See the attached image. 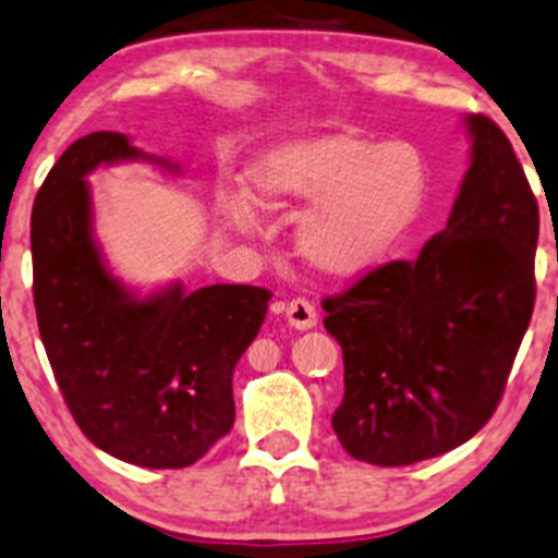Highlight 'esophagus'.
Here are the masks:
<instances>
[{"label":"esophagus","mask_w":558,"mask_h":558,"mask_svg":"<svg viewBox=\"0 0 558 558\" xmlns=\"http://www.w3.org/2000/svg\"><path fill=\"white\" fill-rule=\"evenodd\" d=\"M287 314V322H290L295 330H312L314 325H317V308H314L312 301H306V298H292L290 303H287L284 308Z\"/></svg>","instance_id":"34e87169"}]
</instances>
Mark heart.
<instances>
[{"mask_svg":"<svg viewBox=\"0 0 558 558\" xmlns=\"http://www.w3.org/2000/svg\"><path fill=\"white\" fill-rule=\"evenodd\" d=\"M427 163L408 142L376 145L357 134H317L281 142L252 160L244 198L263 215L298 220L303 260L327 277L371 271L413 228L427 198ZM228 222L252 233L244 206H228Z\"/></svg>","mask_w":558,"mask_h":558,"instance_id":"obj_1","label":"heart"}]
</instances>
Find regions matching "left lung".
I'll return each mask as SVG.
<instances>
[{"mask_svg": "<svg viewBox=\"0 0 558 558\" xmlns=\"http://www.w3.org/2000/svg\"><path fill=\"white\" fill-rule=\"evenodd\" d=\"M470 169L416 260L322 301L341 343V446L381 468L440 457L492 418L535 308L539 211L508 136L470 114Z\"/></svg>", "mask_w": 558, "mask_h": 558, "instance_id": "obj_1", "label": "left lung"}]
</instances>
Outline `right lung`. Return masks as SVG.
<instances>
[{"label":"right lung","instance_id":"add662e5","mask_svg":"<svg viewBox=\"0 0 558 558\" xmlns=\"http://www.w3.org/2000/svg\"><path fill=\"white\" fill-rule=\"evenodd\" d=\"M145 158L125 134L96 131L56 160L32 209L34 308L69 413L101 451L150 470L198 462L231 433L233 367L255 341L271 292L252 284H171L136 298L94 239L85 177Z\"/></svg>","mask_w":558,"mask_h":558}]
</instances>
